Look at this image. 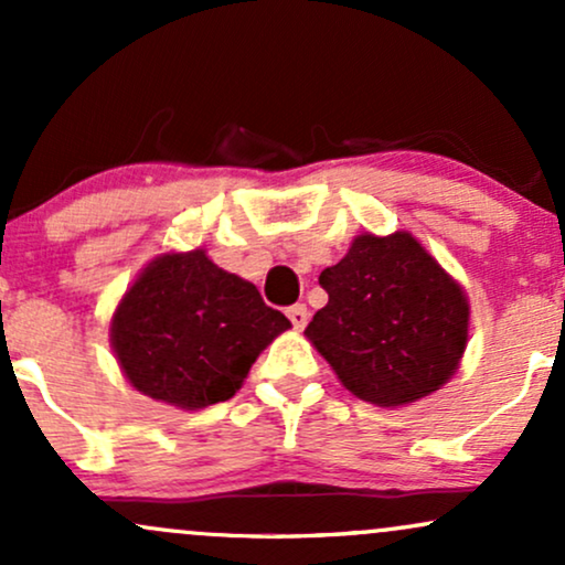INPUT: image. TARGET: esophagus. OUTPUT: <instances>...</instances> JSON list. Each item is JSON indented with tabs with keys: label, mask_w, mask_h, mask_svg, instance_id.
Masks as SVG:
<instances>
[{
	"label": "esophagus",
	"mask_w": 565,
	"mask_h": 565,
	"mask_svg": "<svg viewBox=\"0 0 565 565\" xmlns=\"http://www.w3.org/2000/svg\"><path fill=\"white\" fill-rule=\"evenodd\" d=\"M287 316H289L291 327H295L297 332H302V329L308 327L310 313H308V308H305V305H291V308L287 310Z\"/></svg>",
	"instance_id": "obj_1"
}]
</instances>
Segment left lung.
<instances>
[{
  "label": "left lung",
  "instance_id": "8db88e82",
  "mask_svg": "<svg viewBox=\"0 0 565 565\" xmlns=\"http://www.w3.org/2000/svg\"><path fill=\"white\" fill-rule=\"evenodd\" d=\"M319 284L329 302L305 337L355 398L408 406L440 391L462 364L468 295L408 231L359 233Z\"/></svg>",
  "mask_w": 565,
  "mask_h": 565
}]
</instances>
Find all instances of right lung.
<instances>
[{
  "instance_id": "obj_1",
  "label": "right lung",
  "mask_w": 565,
  "mask_h": 565,
  "mask_svg": "<svg viewBox=\"0 0 565 565\" xmlns=\"http://www.w3.org/2000/svg\"><path fill=\"white\" fill-rule=\"evenodd\" d=\"M291 327L246 278L206 249L164 252L135 276L111 316V348L129 385L199 412L242 391L257 355Z\"/></svg>"
}]
</instances>
